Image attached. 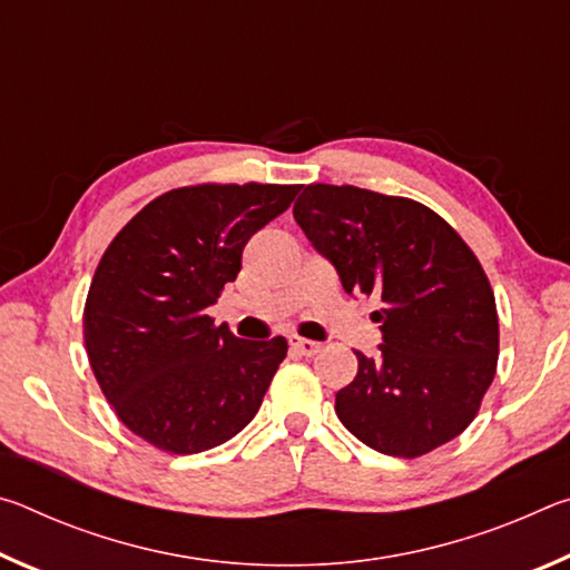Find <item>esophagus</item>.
Listing matches in <instances>:
<instances>
[{
    "label": "esophagus",
    "instance_id": "esophagus-1",
    "mask_svg": "<svg viewBox=\"0 0 570 570\" xmlns=\"http://www.w3.org/2000/svg\"><path fill=\"white\" fill-rule=\"evenodd\" d=\"M292 350L296 354H304V356H314L316 352L322 350L320 342H312V340H298V336H294L292 340Z\"/></svg>",
    "mask_w": 570,
    "mask_h": 570
}]
</instances>
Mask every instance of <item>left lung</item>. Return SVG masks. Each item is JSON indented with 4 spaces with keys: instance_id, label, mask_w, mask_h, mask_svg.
<instances>
[{
    "instance_id": "1",
    "label": "left lung",
    "mask_w": 570,
    "mask_h": 570,
    "mask_svg": "<svg viewBox=\"0 0 570 570\" xmlns=\"http://www.w3.org/2000/svg\"><path fill=\"white\" fill-rule=\"evenodd\" d=\"M294 218L346 294L377 296V356L356 354L334 410L364 445L420 458L475 420L498 366V312L485 272L445 218L412 198L312 183Z\"/></svg>"
}]
</instances>
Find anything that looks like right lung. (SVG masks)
Instances as JSON below:
<instances>
[{"label": "right lung", "instance_id": "right-lung-1", "mask_svg": "<svg viewBox=\"0 0 570 570\" xmlns=\"http://www.w3.org/2000/svg\"><path fill=\"white\" fill-rule=\"evenodd\" d=\"M298 186H186L128 220L92 276L82 326L100 390L135 435L173 455L224 445L254 420L286 340H238L208 306L248 238Z\"/></svg>", "mask_w": 570, "mask_h": 570}]
</instances>
